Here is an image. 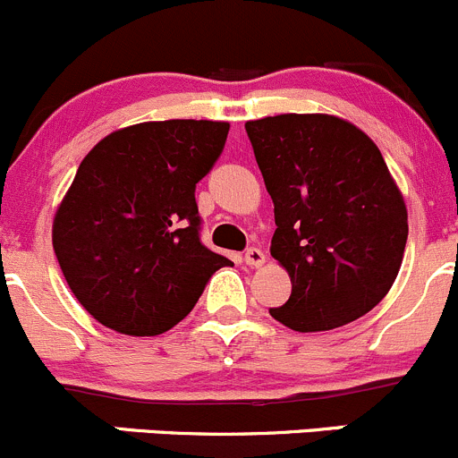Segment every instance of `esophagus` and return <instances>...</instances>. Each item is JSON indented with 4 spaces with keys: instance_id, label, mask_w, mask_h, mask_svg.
Here are the masks:
<instances>
[{
    "instance_id": "1",
    "label": "esophagus",
    "mask_w": 458,
    "mask_h": 458,
    "mask_svg": "<svg viewBox=\"0 0 458 458\" xmlns=\"http://www.w3.org/2000/svg\"><path fill=\"white\" fill-rule=\"evenodd\" d=\"M265 260H267V256H265V251H262V249L251 247V249H247V251H244V262H247L249 267H262V265H265Z\"/></svg>"
}]
</instances>
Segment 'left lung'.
<instances>
[{
    "instance_id": "obj_1",
    "label": "left lung",
    "mask_w": 458,
    "mask_h": 458,
    "mask_svg": "<svg viewBox=\"0 0 458 458\" xmlns=\"http://www.w3.org/2000/svg\"><path fill=\"white\" fill-rule=\"evenodd\" d=\"M274 200L271 256L292 296L269 314L293 332L360 318L396 280L407 209L377 144L352 122L284 113L244 124Z\"/></svg>"
}]
</instances>
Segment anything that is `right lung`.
I'll list each match as a JSON object with an SVG mask.
<instances>
[{
  "instance_id": "obj_1",
  "label": "right lung",
  "mask_w": 458,
  "mask_h": 458,
  "mask_svg": "<svg viewBox=\"0 0 458 458\" xmlns=\"http://www.w3.org/2000/svg\"><path fill=\"white\" fill-rule=\"evenodd\" d=\"M227 133V122H142L81 160L53 220V249L71 292L104 327L157 336L231 265L200 242L196 205Z\"/></svg>"
}]
</instances>
